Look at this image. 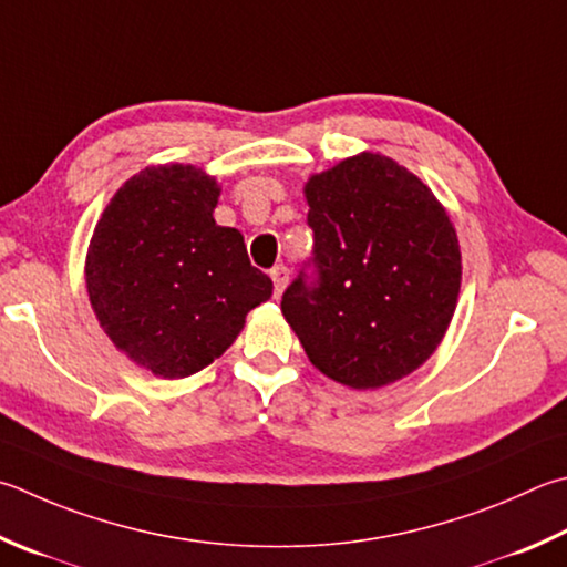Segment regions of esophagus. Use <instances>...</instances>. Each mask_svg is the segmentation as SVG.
Returning <instances> with one entry per match:
<instances>
[{"mask_svg": "<svg viewBox=\"0 0 567 567\" xmlns=\"http://www.w3.org/2000/svg\"><path fill=\"white\" fill-rule=\"evenodd\" d=\"M270 277H272V282H275V297H280L287 280H290V270H287L285 265H275L272 270H270Z\"/></svg>", "mask_w": 567, "mask_h": 567, "instance_id": "obj_1", "label": "esophagus"}]
</instances>
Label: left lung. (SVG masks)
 Instances as JSON below:
<instances>
[{
    "label": "left lung",
    "instance_id": "obj_1",
    "mask_svg": "<svg viewBox=\"0 0 567 567\" xmlns=\"http://www.w3.org/2000/svg\"><path fill=\"white\" fill-rule=\"evenodd\" d=\"M312 257L282 315L319 372L377 389L434 354L456 310V230L424 183L379 153L305 185Z\"/></svg>",
    "mask_w": 567,
    "mask_h": 567
}]
</instances>
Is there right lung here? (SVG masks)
Masks as SVG:
<instances>
[{
	"instance_id": "obj_1",
	"label": "right lung",
	"mask_w": 567,
	"mask_h": 567,
	"mask_svg": "<svg viewBox=\"0 0 567 567\" xmlns=\"http://www.w3.org/2000/svg\"><path fill=\"white\" fill-rule=\"evenodd\" d=\"M220 188L193 166L146 168L94 230L86 287L121 352L163 379L200 372L272 295L243 235L213 220Z\"/></svg>"
}]
</instances>
